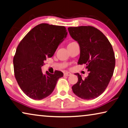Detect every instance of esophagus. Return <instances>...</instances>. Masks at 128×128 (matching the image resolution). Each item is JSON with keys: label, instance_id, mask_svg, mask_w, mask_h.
Listing matches in <instances>:
<instances>
[{"label": "esophagus", "instance_id": "obj_1", "mask_svg": "<svg viewBox=\"0 0 128 128\" xmlns=\"http://www.w3.org/2000/svg\"><path fill=\"white\" fill-rule=\"evenodd\" d=\"M64 76H70L71 75V73H70L69 72H65L64 73Z\"/></svg>", "mask_w": 128, "mask_h": 128}]
</instances>
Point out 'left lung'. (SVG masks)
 <instances>
[{"mask_svg": "<svg viewBox=\"0 0 128 128\" xmlns=\"http://www.w3.org/2000/svg\"><path fill=\"white\" fill-rule=\"evenodd\" d=\"M68 30L79 45L78 64H84L89 72L84 79L75 74L78 81L72 87V91L83 100H93L104 92L113 76L116 64L113 48L106 36L92 26L70 27Z\"/></svg>", "mask_w": 128, "mask_h": 128, "instance_id": "1", "label": "left lung"}]
</instances>
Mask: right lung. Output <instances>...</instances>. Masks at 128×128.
<instances>
[{"label": "right lung", "mask_w": 128, "mask_h": 128, "mask_svg": "<svg viewBox=\"0 0 128 128\" xmlns=\"http://www.w3.org/2000/svg\"><path fill=\"white\" fill-rule=\"evenodd\" d=\"M64 26L48 24H38L24 36L17 47L13 59L15 79L24 94L41 100L52 94L63 73L42 72L46 58H51L67 36Z\"/></svg>", "instance_id": "add662e5"}]
</instances>
